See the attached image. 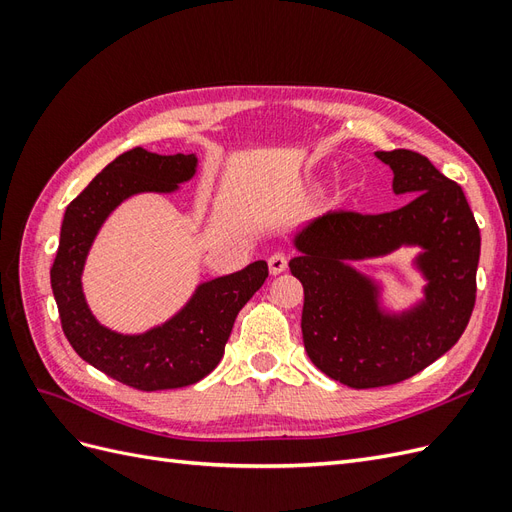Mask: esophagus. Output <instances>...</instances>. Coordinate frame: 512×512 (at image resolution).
I'll use <instances>...</instances> for the list:
<instances>
[{
  "instance_id": "1",
  "label": "esophagus",
  "mask_w": 512,
  "mask_h": 512,
  "mask_svg": "<svg viewBox=\"0 0 512 512\" xmlns=\"http://www.w3.org/2000/svg\"><path fill=\"white\" fill-rule=\"evenodd\" d=\"M288 269V256L282 254V252H275L271 258H269V271L271 275H280Z\"/></svg>"
}]
</instances>
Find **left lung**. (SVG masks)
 Masks as SVG:
<instances>
[{"mask_svg":"<svg viewBox=\"0 0 512 512\" xmlns=\"http://www.w3.org/2000/svg\"><path fill=\"white\" fill-rule=\"evenodd\" d=\"M393 168L395 194L410 203L386 213L329 211L297 237L290 271L303 284L301 331L307 356L352 389L412 378L466 331L476 303L480 230L461 185L408 149L378 151ZM404 242L426 247L419 259L428 299L401 319L382 317L375 295L344 259L379 255Z\"/></svg>","mask_w":512,"mask_h":512,"instance_id":"left-lung-1","label":"left lung"}]
</instances>
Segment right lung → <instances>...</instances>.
Listing matches in <instances>:
<instances>
[{
  "mask_svg": "<svg viewBox=\"0 0 512 512\" xmlns=\"http://www.w3.org/2000/svg\"><path fill=\"white\" fill-rule=\"evenodd\" d=\"M196 170L192 153L158 156L141 147L121 153L98 173L66 209L51 286L61 329L83 361L113 380L138 391L179 389L220 363L241 307L265 284L269 267H250L200 286L192 301L158 329L143 335H119L91 316L81 290V273L98 228L123 198L138 192H173Z\"/></svg>",
  "mask_w": 512,
  "mask_h": 512,
  "instance_id": "obj_1",
  "label": "right lung"
}]
</instances>
